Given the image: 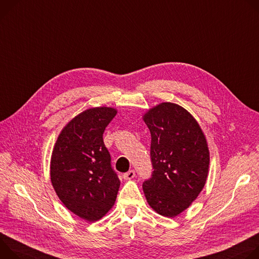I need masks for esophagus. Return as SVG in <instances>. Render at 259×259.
<instances>
[{"mask_svg": "<svg viewBox=\"0 0 259 259\" xmlns=\"http://www.w3.org/2000/svg\"><path fill=\"white\" fill-rule=\"evenodd\" d=\"M135 176H136V171H135L134 169H131V170L127 171V173H124V174H123V178H124L125 180H131V179H133Z\"/></svg>", "mask_w": 259, "mask_h": 259, "instance_id": "obj_1", "label": "esophagus"}]
</instances>
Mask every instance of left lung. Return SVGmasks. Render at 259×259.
I'll return each instance as SVG.
<instances>
[{
	"label": "left lung",
	"mask_w": 259,
	"mask_h": 259,
	"mask_svg": "<svg viewBox=\"0 0 259 259\" xmlns=\"http://www.w3.org/2000/svg\"><path fill=\"white\" fill-rule=\"evenodd\" d=\"M151 134V178L143 183L149 206L175 217L203 190L209 171L206 137L192 115L174 103H161L143 116Z\"/></svg>",
	"instance_id": "left-lung-1"
}]
</instances>
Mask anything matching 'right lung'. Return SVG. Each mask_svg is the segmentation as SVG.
<instances>
[{
	"label": "right lung",
	"mask_w": 259,
	"mask_h": 259,
	"mask_svg": "<svg viewBox=\"0 0 259 259\" xmlns=\"http://www.w3.org/2000/svg\"><path fill=\"white\" fill-rule=\"evenodd\" d=\"M116 114L111 107L78 114L61 132L51 155L50 179L57 196L71 212L90 222L111 210L120 186L103 140Z\"/></svg>",
	"instance_id": "add662e5"
}]
</instances>
